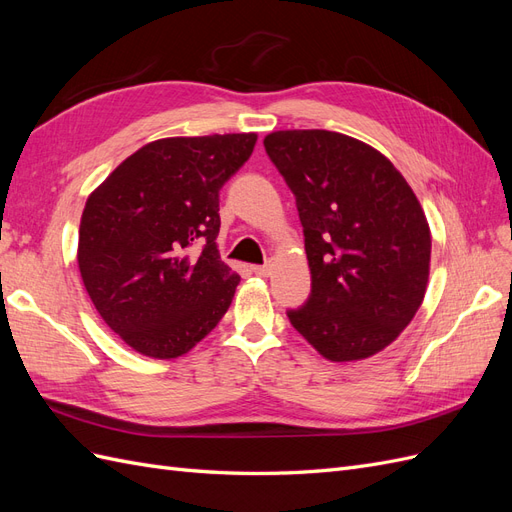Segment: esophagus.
<instances>
[{
    "label": "esophagus",
    "mask_w": 512,
    "mask_h": 512,
    "mask_svg": "<svg viewBox=\"0 0 512 512\" xmlns=\"http://www.w3.org/2000/svg\"><path fill=\"white\" fill-rule=\"evenodd\" d=\"M252 271H254L256 275H260V277H269V275L273 273V265H271V262H265V265L252 267Z\"/></svg>",
    "instance_id": "1"
}]
</instances>
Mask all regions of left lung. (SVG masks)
I'll return each instance as SVG.
<instances>
[{
  "instance_id": "1",
  "label": "left lung",
  "mask_w": 512,
  "mask_h": 512,
  "mask_svg": "<svg viewBox=\"0 0 512 512\" xmlns=\"http://www.w3.org/2000/svg\"><path fill=\"white\" fill-rule=\"evenodd\" d=\"M265 149L297 200L312 273L290 324L324 359H367L423 303L431 235L421 203L391 160L352 136L280 130Z\"/></svg>"
}]
</instances>
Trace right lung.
<instances>
[{
    "label": "right lung",
    "mask_w": 512,
    "mask_h": 512,
    "mask_svg": "<svg viewBox=\"0 0 512 512\" xmlns=\"http://www.w3.org/2000/svg\"><path fill=\"white\" fill-rule=\"evenodd\" d=\"M256 134L160 138L87 198L79 269L91 303L151 359L190 352L222 320L241 277L218 252L220 190Z\"/></svg>",
    "instance_id": "right-lung-1"
}]
</instances>
